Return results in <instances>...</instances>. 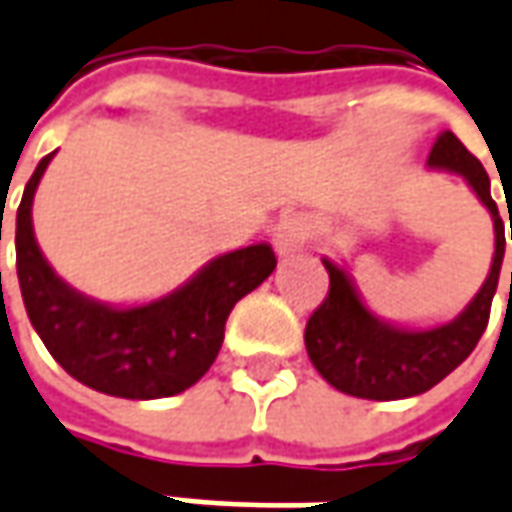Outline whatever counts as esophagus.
Masks as SVG:
<instances>
[{
	"label": "esophagus",
	"mask_w": 512,
	"mask_h": 512,
	"mask_svg": "<svg viewBox=\"0 0 512 512\" xmlns=\"http://www.w3.org/2000/svg\"><path fill=\"white\" fill-rule=\"evenodd\" d=\"M306 240H309V232H306V223L300 218H286L274 229V249L280 257L297 255L306 246Z\"/></svg>",
	"instance_id": "1"
}]
</instances>
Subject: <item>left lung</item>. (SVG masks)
Segmentation results:
<instances>
[{
  "mask_svg": "<svg viewBox=\"0 0 512 512\" xmlns=\"http://www.w3.org/2000/svg\"><path fill=\"white\" fill-rule=\"evenodd\" d=\"M428 167L462 175L476 198L487 206L496 232L490 272L476 297L453 320L431 328H408L377 317L360 300L351 274L331 257H323L328 294L323 306L309 317L306 351L320 377L348 397L388 402L431 391L436 382H442L470 357L490 320V306L504 260V223L499 218V206L490 198V178L479 158H473L453 133L436 138L428 155Z\"/></svg>",
  "mask_w": 512,
  "mask_h": 512,
  "instance_id": "left-lung-1",
  "label": "left lung"
}]
</instances>
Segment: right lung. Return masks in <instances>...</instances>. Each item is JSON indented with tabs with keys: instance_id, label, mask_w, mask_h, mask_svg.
I'll return each instance as SVG.
<instances>
[{
	"instance_id": "obj_1",
	"label": "right lung",
	"mask_w": 512,
	"mask_h": 512,
	"mask_svg": "<svg viewBox=\"0 0 512 512\" xmlns=\"http://www.w3.org/2000/svg\"><path fill=\"white\" fill-rule=\"evenodd\" d=\"M53 152L30 175L16 212V274L27 317L53 360L81 385L124 399L175 397L215 362L226 317L277 266L269 243L212 257L184 286L141 306H110L67 286L33 235V195ZM2 240V218H0Z\"/></svg>"
}]
</instances>
